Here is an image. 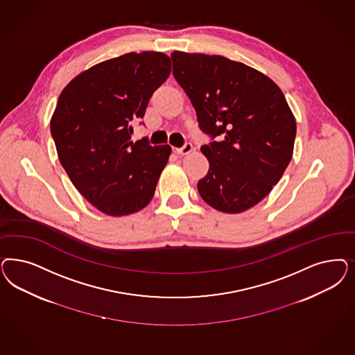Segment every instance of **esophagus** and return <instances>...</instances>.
Returning <instances> with one entry per match:
<instances>
[{
    "label": "esophagus",
    "instance_id": "34e87169",
    "mask_svg": "<svg viewBox=\"0 0 355 355\" xmlns=\"http://www.w3.org/2000/svg\"><path fill=\"white\" fill-rule=\"evenodd\" d=\"M192 150H193V145H192L191 142H185L183 145V148L175 149V153L179 154V155H187V154H189Z\"/></svg>",
    "mask_w": 355,
    "mask_h": 355
}]
</instances>
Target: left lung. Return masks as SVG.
<instances>
[{
  "instance_id": "obj_1",
  "label": "left lung",
  "mask_w": 355,
  "mask_h": 355,
  "mask_svg": "<svg viewBox=\"0 0 355 355\" xmlns=\"http://www.w3.org/2000/svg\"><path fill=\"white\" fill-rule=\"evenodd\" d=\"M171 58L172 74L211 139L201 146L209 171L198 193L219 211L248 210L270 193L293 158L297 124L284 94L263 73L223 56L175 51Z\"/></svg>"
}]
</instances>
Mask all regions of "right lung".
I'll list each match as a JSON object with an SVG mask.
<instances>
[{
  "label": "right lung",
  "instance_id": "right-lung-1",
  "mask_svg": "<svg viewBox=\"0 0 355 355\" xmlns=\"http://www.w3.org/2000/svg\"><path fill=\"white\" fill-rule=\"evenodd\" d=\"M171 73L160 52L126 53L94 65L58 96L51 135L69 179L92 205L120 217L149 204L168 145L133 142L132 124L144 119L150 98Z\"/></svg>",
  "mask_w": 355,
  "mask_h": 355
}]
</instances>
